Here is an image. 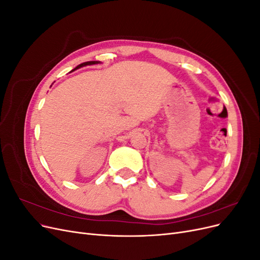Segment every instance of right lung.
Segmentation results:
<instances>
[{"mask_svg": "<svg viewBox=\"0 0 260 260\" xmlns=\"http://www.w3.org/2000/svg\"><path fill=\"white\" fill-rule=\"evenodd\" d=\"M96 64H101V61H99V60H91V61H85V62H82V64H80V65H78L75 69H79V68H81V67H84V66H89V65H96ZM74 69V70H75Z\"/></svg>", "mask_w": 260, "mask_h": 260, "instance_id": "obj_1", "label": "right lung"}]
</instances>
